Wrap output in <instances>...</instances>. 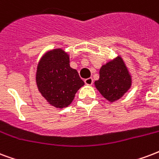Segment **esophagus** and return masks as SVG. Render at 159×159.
<instances>
[{"label": "esophagus", "mask_w": 159, "mask_h": 159, "mask_svg": "<svg viewBox=\"0 0 159 159\" xmlns=\"http://www.w3.org/2000/svg\"><path fill=\"white\" fill-rule=\"evenodd\" d=\"M84 83L87 85H91L93 84V79L92 78H88L84 80Z\"/></svg>", "instance_id": "1"}]
</instances>
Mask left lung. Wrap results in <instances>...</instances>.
I'll return each instance as SVG.
<instances>
[{"instance_id": "left-lung-1", "label": "left lung", "mask_w": 159, "mask_h": 159, "mask_svg": "<svg viewBox=\"0 0 159 159\" xmlns=\"http://www.w3.org/2000/svg\"><path fill=\"white\" fill-rule=\"evenodd\" d=\"M95 85L104 98L111 102L119 100L130 89L132 78L120 56L101 67L100 79L95 81Z\"/></svg>"}]
</instances>
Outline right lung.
Listing matches in <instances>:
<instances>
[{
	"label": "right lung",
	"mask_w": 159,
	"mask_h": 159,
	"mask_svg": "<svg viewBox=\"0 0 159 159\" xmlns=\"http://www.w3.org/2000/svg\"><path fill=\"white\" fill-rule=\"evenodd\" d=\"M36 82L42 95L57 108L70 105L78 89L84 84L77 70L70 67V56L60 48L43 56L37 69Z\"/></svg>",
	"instance_id": "add662e5"
}]
</instances>
